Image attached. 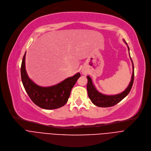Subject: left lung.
<instances>
[{"label":"left lung","mask_w":151,"mask_h":151,"mask_svg":"<svg viewBox=\"0 0 151 151\" xmlns=\"http://www.w3.org/2000/svg\"><path fill=\"white\" fill-rule=\"evenodd\" d=\"M125 43H126L127 45L126 42H125ZM127 47L129 51V47L128 46ZM129 55H130V52H129ZM130 59L132 60V65H133V73H132V79L127 88H126V89L124 92H121V93L114 95V96H107V95L102 94L96 89V87L94 86V85L92 83V81L91 80V77L89 76H87V78H88V84H87V90H88V96L91 99V101L95 105L99 107L113 106L117 104L119 102H120L129 94V93L130 92L132 88L133 80H134V66H133V63L131 58H130Z\"/></svg>","instance_id":"1"}]
</instances>
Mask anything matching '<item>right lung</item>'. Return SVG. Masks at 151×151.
Segmentation results:
<instances>
[{"label":"right lung","instance_id":"obj_1","mask_svg":"<svg viewBox=\"0 0 151 151\" xmlns=\"http://www.w3.org/2000/svg\"><path fill=\"white\" fill-rule=\"evenodd\" d=\"M26 53L24 55L21 67L22 84L27 93L34 104L45 109H54L65 105L73 87L81 76L80 73L66 78L62 82L50 87H42L34 83L29 78L25 67Z\"/></svg>","mask_w":151,"mask_h":151}]
</instances>
